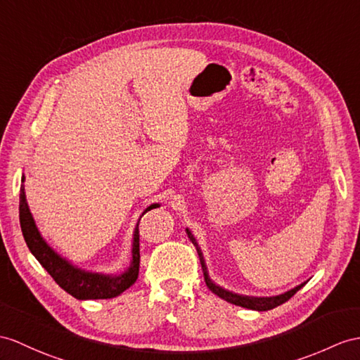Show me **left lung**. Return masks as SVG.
<instances>
[{
	"instance_id": "left-lung-1",
	"label": "left lung",
	"mask_w": 360,
	"mask_h": 360,
	"mask_svg": "<svg viewBox=\"0 0 360 360\" xmlns=\"http://www.w3.org/2000/svg\"><path fill=\"white\" fill-rule=\"evenodd\" d=\"M186 233H188V238L192 241V244H194L195 249H197V253L200 257V262H201V269H203V275H205V281H206V285L209 287V290L215 293L217 296H220L221 300L231 302V304H235V305H240V307H244V309H249V310H257V311H267V310H271L275 309V307L284 304L285 301L290 300V297L300 290V288H302L305 285V283L296 285L293 288H290V290H287L281 295H276V296H248V295H240V293H235V292H231L227 290V288L218 285L212 278L209 276V270H207V266H206V261H205V257H203V252H201L200 249V244L197 243V238L194 236V233H192L188 227H186Z\"/></svg>"
}]
</instances>
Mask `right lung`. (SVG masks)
Instances as JSON below:
<instances>
[{
  "instance_id": "obj_1",
  "label": "right lung",
  "mask_w": 360,
  "mask_h": 360,
  "mask_svg": "<svg viewBox=\"0 0 360 360\" xmlns=\"http://www.w3.org/2000/svg\"><path fill=\"white\" fill-rule=\"evenodd\" d=\"M21 181H25L22 175ZM160 203H153L148 206L143 212L154 207H159ZM140 215V218H142ZM139 218V220H140ZM20 224L24 235V240L27 243V248L32 255L39 261V264L46 269L50 276L63 287L67 293L75 296L76 300H110L124 293L136 283L139 276V264H140V250H139V221L133 232V243H131V261L128 267L120 274H101V271H91L75 266L72 261L64 258L58 253L50 244L44 240L41 235L37 221L30 212V207L25 197L24 185L20 191Z\"/></svg>"
}]
</instances>
